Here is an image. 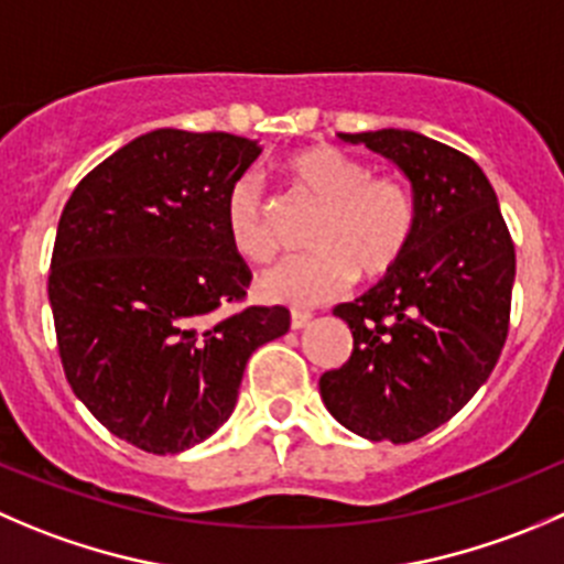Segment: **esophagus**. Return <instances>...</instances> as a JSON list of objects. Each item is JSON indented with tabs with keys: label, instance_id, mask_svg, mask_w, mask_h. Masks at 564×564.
Returning a JSON list of instances; mask_svg holds the SVG:
<instances>
[{
	"label": "esophagus",
	"instance_id": "1",
	"mask_svg": "<svg viewBox=\"0 0 564 564\" xmlns=\"http://www.w3.org/2000/svg\"><path fill=\"white\" fill-rule=\"evenodd\" d=\"M311 319H314V316H311L308 311L294 308V311H292V330H303V327L311 325Z\"/></svg>",
	"mask_w": 564,
	"mask_h": 564
}]
</instances>
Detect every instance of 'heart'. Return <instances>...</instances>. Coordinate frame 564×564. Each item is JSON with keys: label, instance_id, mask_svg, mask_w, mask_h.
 <instances>
[{"label": "heart", "instance_id": "heart-1", "mask_svg": "<svg viewBox=\"0 0 564 564\" xmlns=\"http://www.w3.org/2000/svg\"><path fill=\"white\" fill-rule=\"evenodd\" d=\"M283 171L305 198L322 206V215L308 237L314 250L270 267L256 283L261 297L308 308L347 289L355 272L380 278L402 261L415 228V206L402 182L371 176L366 162L327 143L292 151ZM226 231L245 261L261 264L275 253L264 193L253 176H242L228 193Z\"/></svg>", "mask_w": 564, "mask_h": 564}]
</instances>
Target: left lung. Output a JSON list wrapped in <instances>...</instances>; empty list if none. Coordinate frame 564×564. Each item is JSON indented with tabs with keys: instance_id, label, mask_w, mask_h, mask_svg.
Segmentation results:
<instances>
[{
	"instance_id": "8db88e82",
	"label": "left lung",
	"mask_w": 564,
	"mask_h": 564,
	"mask_svg": "<svg viewBox=\"0 0 564 564\" xmlns=\"http://www.w3.org/2000/svg\"><path fill=\"white\" fill-rule=\"evenodd\" d=\"M410 182L415 228L377 286L336 305L352 355L319 377L333 419L369 441L410 444L446 424L494 371L510 322L516 248L471 156L410 129L338 134Z\"/></svg>"
}]
</instances>
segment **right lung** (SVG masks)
<instances>
[{"mask_svg": "<svg viewBox=\"0 0 564 564\" xmlns=\"http://www.w3.org/2000/svg\"><path fill=\"white\" fill-rule=\"evenodd\" d=\"M259 140L154 129L87 173L65 204L48 275L59 358L104 427L178 455L234 413L248 358L289 330L250 305V270L228 242L226 200Z\"/></svg>", "mask_w": 564, "mask_h": 564, "instance_id": "obj_1", "label": "right lung"}]
</instances>
